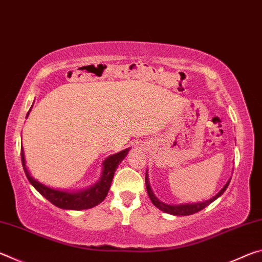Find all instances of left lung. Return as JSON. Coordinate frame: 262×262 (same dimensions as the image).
Instances as JSON below:
<instances>
[{
    "instance_id": "obj_1",
    "label": "left lung",
    "mask_w": 262,
    "mask_h": 262,
    "mask_svg": "<svg viewBox=\"0 0 262 262\" xmlns=\"http://www.w3.org/2000/svg\"><path fill=\"white\" fill-rule=\"evenodd\" d=\"M230 180L228 181L227 184L223 188L220 190V193L214 196L210 200L205 201V202H200V203H193V205H179V206H170V205H166V203H163L162 201H159L158 199L155 196V194L152 193L151 188H150V185H149V180H148V174L145 173V186H147V192L148 195L150 198V200L154 203L155 206H156L158 209H161L164 212H167V214H171V215H176V216H186V215H192L195 214V212L202 210L203 208H206L208 205H210L212 201H215L217 198L221 196L222 194L224 193V190L228 188Z\"/></svg>"
}]
</instances>
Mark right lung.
<instances>
[{"label":"right lung","mask_w":262,"mask_h":262,"mask_svg":"<svg viewBox=\"0 0 262 262\" xmlns=\"http://www.w3.org/2000/svg\"><path fill=\"white\" fill-rule=\"evenodd\" d=\"M29 114V113H28ZM28 117V115H26ZM128 152V149H125L123 151L113 155L106 158L104 162V168L103 173H101L100 180L95 186L86 190H82L78 193H67L62 192V190H55L52 188H48L46 186L41 185L39 181L33 179L31 177L30 172L28 171L25 165V158H24V151L23 148L20 149V156H21V164H23L24 172L26 174V178L29 179L31 185L40 193L43 198L47 199L48 201L53 205L62 208V209H72V210H82V209H89V208L96 207L104 201L106 195L108 193V189L111 187V183H112L114 172L117 170L119 164L121 163L123 158L126 157Z\"/></svg>","instance_id":"add662e5"}]
</instances>
